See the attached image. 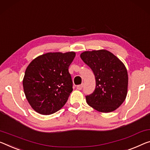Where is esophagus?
I'll use <instances>...</instances> for the list:
<instances>
[{
	"label": "esophagus",
	"mask_w": 150,
	"mask_h": 150,
	"mask_svg": "<svg viewBox=\"0 0 150 150\" xmlns=\"http://www.w3.org/2000/svg\"><path fill=\"white\" fill-rule=\"evenodd\" d=\"M82 87H83V84H80V85H78V86H77L76 88L78 90H82Z\"/></svg>",
	"instance_id": "1"
}]
</instances>
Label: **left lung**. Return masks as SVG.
<instances>
[{"label":"left lung","instance_id":"obj_1","mask_svg":"<svg viewBox=\"0 0 150 150\" xmlns=\"http://www.w3.org/2000/svg\"><path fill=\"white\" fill-rule=\"evenodd\" d=\"M80 57L93 71L96 88L86 96L89 106L101 112L114 111L125 100L128 74L125 66L117 56L106 50L86 51Z\"/></svg>","mask_w":150,"mask_h":150}]
</instances>
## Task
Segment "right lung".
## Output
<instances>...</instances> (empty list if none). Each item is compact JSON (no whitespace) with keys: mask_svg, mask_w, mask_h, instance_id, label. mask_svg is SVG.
Here are the masks:
<instances>
[{"mask_svg":"<svg viewBox=\"0 0 150 150\" xmlns=\"http://www.w3.org/2000/svg\"><path fill=\"white\" fill-rule=\"evenodd\" d=\"M76 53H46L31 61L23 80L24 93L29 105L41 115L58 111L73 91L68 68Z\"/></svg>","mask_w":150,"mask_h":150,"instance_id":"right-lung-1","label":"right lung"}]
</instances>
